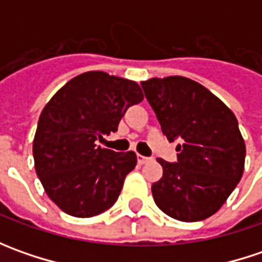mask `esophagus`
Masks as SVG:
<instances>
[{
	"instance_id": "34e87169",
	"label": "esophagus",
	"mask_w": 262,
	"mask_h": 262,
	"mask_svg": "<svg viewBox=\"0 0 262 262\" xmlns=\"http://www.w3.org/2000/svg\"><path fill=\"white\" fill-rule=\"evenodd\" d=\"M150 160H151L150 157H144V156H141V155H138V156H137V162H138V165H144V163L150 162Z\"/></svg>"
}]
</instances>
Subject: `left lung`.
Wrapping results in <instances>:
<instances>
[{
	"mask_svg": "<svg viewBox=\"0 0 262 262\" xmlns=\"http://www.w3.org/2000/svg\"><path fill=\"white\" fill-rule=\"evenodd\" d=\"M162 133L181 138L178 162H157L163 176L151 185L156 206L181 222L213 216L236 188L245 167V141L235 114L191 78L170 76L141 81Z\"/></svg>",
	"mask_w": 262,
	"mask_h": 262,
	"instance_id": "8db88e82",
	"label": "left lung"
}]
</instances>
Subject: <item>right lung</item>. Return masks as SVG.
Here are the masks:
<instances>
[{"label":"right lung","mask_w":262,"mask_h":262,"mask_svg":"<svg viewBox=\"0 0 262 262\" xmlns=\"http://www.w3.org/2000/svg\"><path fill=\"white\" fill-rule=\"evenodd\" d=\"M143 99L133 80L87 71L46 103L33 140L35 169L46 195L64 213L93 217L115 204L137 156L96 146V140L115 133L126 109Z\"/></svg>","instance_id":"1"}]
</instances>
